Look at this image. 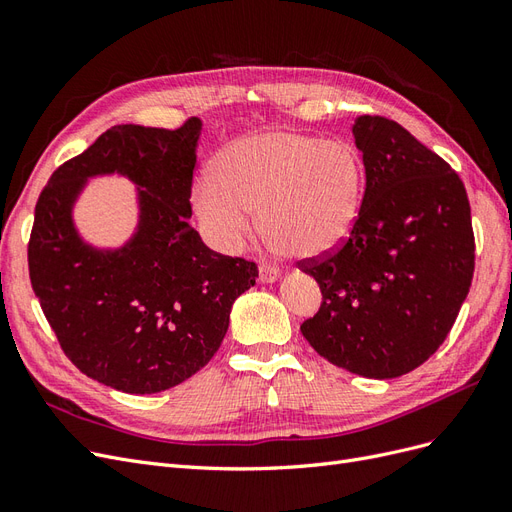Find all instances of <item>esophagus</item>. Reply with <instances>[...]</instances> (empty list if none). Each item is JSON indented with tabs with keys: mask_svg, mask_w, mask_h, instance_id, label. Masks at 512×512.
Listing matches in <instances>:
<instances>
[{
	"mask_svg": "<svg viewBox=\"0 0 512 512\" xmlns=\"http://www.w3.org/2000/svg\"><path fill=\"white\" fill-rule=\"evenodd\" d=\"M277 277H280V269H277V267L265 265V262H262V265L258 267V280H260V282L271 284V282L277 280Z\"/></svg>",
	"mask_w": 512,
	"mask_h": 512,
	"instance_id": "34e87169",
	"label": "esophagus"
}]
</instances>
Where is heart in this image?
Masks as SVG:
<instances>
[{"label":"heart","instance_id":"heart-1","mask_svg":"<svg viewBox=\"0 0 512 512\" xmlns=\"http://www.w3.org/2000/svg\"><path fill=\"white\" fill-rule=\"evenodd\" d=\"M365 170L342 141L265 130L228 143L209 177L194 185V211L205 235L224 252H239L258 226L297 258L335 252L352 232L363 200Z\"/></svg>","mask_w":512,"mask_h":512}]
</instances>
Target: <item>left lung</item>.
<instances>
[{
	"label": "left lung",
	"instance_id": "8db88e82",
	"mask_svg": "<svg viewBox=\"0 0 512 512\" xmlns=\"http://www.w3.org/2000/svg\"><path fill=\"white\" fill-rule=\"evenodd\" d=\"M365 194L335 252L301 260L322 292L301 333L329 363L389 380L423 365L453 329L474 275L463 181L438 153L378 115L356 117Z\"/></svg>",
	"mask_w": 512,
	"mask_h": 512
}]
</instances>
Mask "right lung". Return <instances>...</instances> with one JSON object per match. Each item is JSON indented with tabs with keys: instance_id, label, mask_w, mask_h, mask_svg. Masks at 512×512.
Masks as SVG:
<instances>
[{
	"instance_id": "obj_1",
	"label": "right lung",
	"mask_w": 512,
	"mask_h": 512,
	"mask_svg": "<svg viewBox=\"0 0 512 512\" xmlns=\"http://www.w3.org/2000/svg\"><path fill=\"white\" fill-rule=\"evenodd\" d=\"M200 130L196 117L177 130H106L36 203L27 262L42 312L68 359L123 393H160L205 367L232 303L256 284V262L209 250L188 222ZM111 172L144 188L142 220L119 251H98L75 232L71 205L87 176Z\"/></svg>"
}]
</instances>
